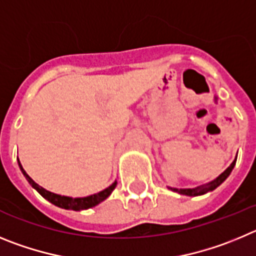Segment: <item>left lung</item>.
I'll return each instance as SVG.
<instances>
[{"mask_svg": "<svg viewBox=\"0 0 256 256\" xmlns=\"http://www.w3.org/2000/svg\"><path fill=\"white\" fill-rule=\"evenodd\" d=\"M234 164H236V160H234V162L231 163V166H230V167L227 168L224 172H222V174H220L217 178H214L213 181L206 184V185L198 186V188H170V186H168V188L172 191H174V192H178V194L188 195V196H198V195H204V194H206V192H209V191H213L214 188H217L218 186H220V184H222L223 181H224V180L230 176V174H231L232 170H234Z\"/></svg>", "mask_w": 256, "mask_h": 256, "instance_id": "left-lung-1", "label": "left lung"}]
</instances>
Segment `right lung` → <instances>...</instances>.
Instances as JSON below:
<instances>
[{"label":"right lung","mask_w":256,"mask_h":256,"mask_svg":"<svg viewBox=\"0 0 256 256\" xmlns=\"http://www.w3.org/2000/svg\"><path fill=\"white\" fill-rule=\"evenodd\" d=\"M18 163H19V167H20V170H22V174H24L25 178L28 180V182L30 184L32 188H36L39 194L42 195L44 199H47L48 202H52V204H54L56 206H60V208H62V209H71V210L79 212V210H84V209L93 208V206H98L100 202H102L103 200L107 199V198L112 194V191L114 190V188H116V185H117V181H114V182L112 184V185L108 186L107 188L100 191V192H96V194L89 195V196H84V198L65 196V195H60V194H54V192H50V191L43 188L42 186H39L36 182H34L33 180L30 178V176H29V174L24 171V168H22L19 158H18Z\"/></svg>","instance_id":"obj_1"}]
</instances>
